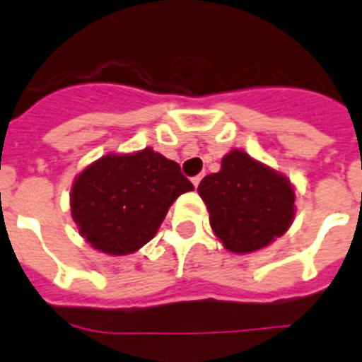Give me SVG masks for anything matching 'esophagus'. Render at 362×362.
I'll list each match as a JSON object with an SVG mask.
<instances>
[{
	"instance_id": "1",
	"label": "esophagus",
	"mask_w": 362,
	"mask_h": 362,
	"mask_svg": "<svg viewBox=\"0 0 362 362\" xmlns=\"http://www.w3.org/2000/svg\"><path fill=\"white\" fill-rule=\"evenodd\" d=\"M201 179H203V177H201V175H196V177H192V183H194V187H199V183H201Z\"/></svg>"
}]
</instances>
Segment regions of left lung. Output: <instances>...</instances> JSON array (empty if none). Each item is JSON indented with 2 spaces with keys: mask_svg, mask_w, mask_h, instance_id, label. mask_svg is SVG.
I'll use <instances>...</instances> for the list:
<instances>
[{
  "mask_svg": "<svg viewBox=\"0 0 362 362\" xmlns=\"http://www.w3.org/2000/svg\"><path fill=\"white\" fill-rule=\"evenodd\" d=\"M216 238L232 254H252L281 238L296 217V190L286 175L233 148L197 187Z\"/></svg>",
  "mask_w": 362,
  "mask_h": 362,
  "instance_id": "left-lung-1",
  "label": "left lung"
}]
</instances>
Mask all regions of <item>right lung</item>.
Segmentation results:
<instances>
[{
    "label": "right lung",
    "instance_id": "add662e5",
    "mask_svg": "<svg viewBox=\"0 0 362 362\" xmlns=\"http://www.w3.org/2000/svg\"><path fill=\"white\" fill-rule=\"evenodd\" d=\"M190 190L177 163L152 148L107 153L76 175L70 212L94 250L129 255L158 233L172 203Z\"/></svg>",
    "mask_w": 362,
    "mask_h": 362
}]
</instances>
